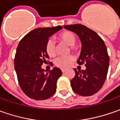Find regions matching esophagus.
Wrapping results in <instances>:
<instances>
[{
    "instance_id": "esophagus-1",
    "label": "esophagus",
    "mask_w": 120,
    "mask_h": 120,
    "mask_svg": "<svg viewBox=\"0 0 120 120\" xmlns=\"http://www.w3.org/2000/svg\"><path fill=\"white\" fill-rule=\"evenodd\" d=\"M66 71H67V69H64V68H62V69H61V71H62L63 73L65 72Z\"/></svg>"
}]
</instances>
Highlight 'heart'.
<instances>
[{"label": "heart", "instance_id": "obj_1", "mask_svg": "<svg viewBox=\"0 0 120 120\" xmlns=\"http://www.w3.org/2000/svg\"><path fill=\"white\" fill-rule=\"evenodd\" d=\"M57 39L61 42H63L69 47H73L76 42V37L73 33L70 31H64L57 36ZM45 50L49 57H53L56 54L55 44L52 40L47 41L45 46ZM74 61V57L72 55L59 57L55 60V65L61 68L69 67Z\"/></svg>", "mask_w": 120, "mask_h": 120}]
</instances>
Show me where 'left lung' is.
<instances>
[{
	"instance_id": "obj_1",
	"label": "left lung",
	"mask_w": 120,
	"mask_h": 120,
	"mask_svg": "<svg viewBox=\"0 0 120 120\" xmlns=\"http://www.w3.org/2000/svg\"><path fill=\"white\" fill-rule=\"evenodd\" d=\"M75 33L81 43V50L77 63H85V70L74 69L75 75L71 80L73 90L82 96L96 94L104 85L108 71L109 59L106 46L95 31L80 24L63 26Z\"/></svg>"
}]
</instances>
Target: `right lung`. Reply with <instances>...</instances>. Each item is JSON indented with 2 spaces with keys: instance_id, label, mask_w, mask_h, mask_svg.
<instances>
[{
  "instance_id": "obj_1",
  "label": "right lung",
  "mask_w": 120,
  "mask_h": 120,
  "mask_svg": "<svg viewBox=\"0 0 120 120\" xmlns=\"http://www.w3.org/2000/svg\"><path fill=\"white\" fill-rule=\"evenodd\" d=\"M62 28L57 26L34 29L22 39L17 47L15 58L17 79L21 90L31 99H49L55 93L61 70L53 67L45 73L41 65L49 58L45 50L49 38Z\"/></svg>"
}]
</instances>
